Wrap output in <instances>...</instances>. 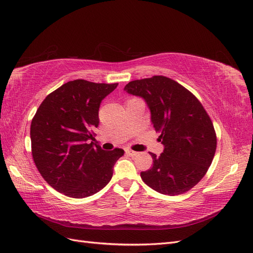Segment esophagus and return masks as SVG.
I'll return each instance as SVG.
<instances>
[{"label": "esophagus", "instance_id": "34e87169", "mask_svg": "<svg viewBox=\"0 0 253 253\" xmlns=\"http://www.w3.org/2000/svg\"><path fill=\"white\" fill-rule=\"evenodd\" d=\"M126 153L128 156H132V157H134V156H136L137 154H138V152H135L133 150H126Z\"/></svg>", "mask_w": 253, "mask_h": 253}]
</instances>
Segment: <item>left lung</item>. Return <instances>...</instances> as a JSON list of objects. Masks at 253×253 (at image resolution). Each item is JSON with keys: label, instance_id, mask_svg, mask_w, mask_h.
<instances>
[{"label": "left lung", "instance_id": "8db88e82", "mask_svg": "<svg viewBox=\"0 0 253 253\" xmlns=\"http://www.w3.org/2000/svg\"><path fill=\"white\" fill-rule=\"evenodd\" d=\"M125 90L147 102L152 125L165 147L160 156L150 153L153 167L140 173L142 180L170 196L192 189L208 171L216 150V134L202 103L165 76L131 81Z\"/></svg>", "mask_w": 253, "mask_h": 253}]
</instances>
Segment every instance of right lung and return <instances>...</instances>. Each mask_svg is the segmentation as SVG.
Segmentation results:
<instances>
[{"mask_svg":"<svg viewBox=\"0 0 253 253\" xmlns=\"http://www.w3.org/2000/svg\"><path fill=\"white\" fill-rule=\"evenodd\" d=\"M118 83L74 80L53 90L37 110L30 126L37 169L50 187L74 198L99 192L110 182L122 149L94 148L93 128L103 99Z\"/></svg>","mask_w":253,"mask_h":253,"instance_id":"obj_1","label":"right lung"}]
</instances>
